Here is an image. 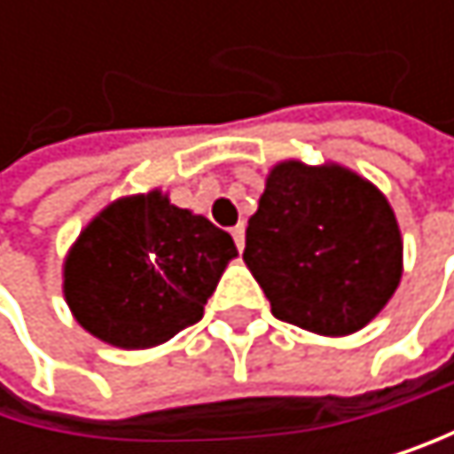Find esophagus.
Here are the masks:
<instances>
[{
  "label": "esophagus",
  "mask_w": 454,
  "mask_h": 454,
  "mask_svg": "<svg viewBox=\"0 0 454 454\" xmlns=\"http://www.w3.org/2000/svg\"><path fill=\"white\" fill-rule=\"evenodd\" d=\"M231 237H234L237 247L242 250V247H245V223H237V225H234V229H231Z\"/></svg>",
  "instance_id": "esophagus-1"
}]
</instances>
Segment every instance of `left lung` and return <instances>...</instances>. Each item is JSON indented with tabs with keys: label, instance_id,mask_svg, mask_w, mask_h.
Wrapping results in <instances>:
<instances>
[{
	"label": "left lung",
	"instance_id": "obj_1",
	"mask_svg": "<svg viewBox=\"0 0 454 454\" xmlns=\"http://www.w3.org/2000/svg\"><path fill=\"white\" fill-rule=\"evenodd\" d=\"M242 258L275 318L326 338L373 321L403 275L389 201L335 163L286 160L270 171Z\"/></svg>",
	"mask_w": 454,
	"mask_h": 454
}]
</instances>
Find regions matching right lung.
Masks as SVG:
<instances>
[{
  "mask_svg": "<svg viewBox=\"0 0 454 454\" xmlns=\"http://www.w3.org/2000/svg\"><path fill=\"white\" fill-rule=\"evenodd\" d=\"M234 239L160 190L108 204L65 258V300L90 335L152 348L201 321Z\"/></svg>",
  "mask_w": 454,
  "mask_h": 454,
  "instance_id": "add662e5",
  "label": "right lung"
}]
</instances>
